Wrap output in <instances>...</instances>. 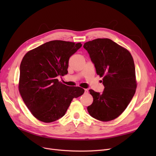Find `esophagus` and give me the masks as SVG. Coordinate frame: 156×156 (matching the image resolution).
Instances as JSON below:
<instances>
[{
    "label": "esophagus",
    "instance_id": "esophagus-1",
    "mask_svg": "<svg viewBox=\"0 0 156 156\" xmlns=\"http://www.w3.org/2000/svg\"><path fill=\"white\" fill-rule=\"evenodd\" d=\"M88 92V90L87 89H84V93H85V94H87Z\"/></svg>",
    "mask_w": 156,
    "mask_h": 156
}]
</instances>
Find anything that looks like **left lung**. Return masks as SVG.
Listing matches in <instances>:
<instances>
[{
  "label": "left lung",
  "instance_id": "left-lung-1",
  "mask_svg": "<svg viewBox=\"0 0 156 156\" xmlns=\"http://www.w3.org/2000/svg\"><path fill=\"white\" fill-rule=\"evenodd\" d=\"M83 47L105 87L102 93L89 90L93 103L88 112L102 122L114 120L124 111L136 91L133 58L128 50L108 38L89 41Z\"/></svg>",
  "mask_w": 156,
  "mask_h": 156
}]
</instances>
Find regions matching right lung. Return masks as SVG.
<instances>
[{
    "label": "right lung",
    "instance_id": "obj_1",
    "mask_svg": "<svg viewBox=\"0 0 156 156\" xmlns=\"http://www.w3.org/2000/svg\"><path fill=\"white\" fill-rule=\"evenodd\" d=\"M81 43L62 40L46 42L27 52L20 65L19 91L36 119L45 123L57 120L71 102L83 94L79 87H68L57 77L68 73V61Z\"/></svg>",
    "mask_w": 156,
    "mask_h": 156
}]
</instances>
